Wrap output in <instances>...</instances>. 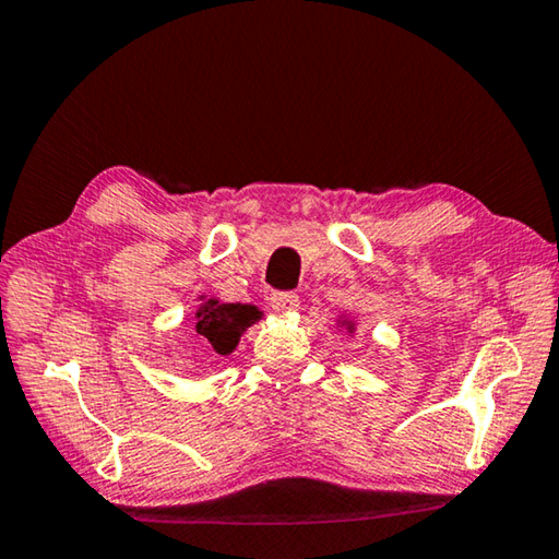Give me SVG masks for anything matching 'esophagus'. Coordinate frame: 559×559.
I'll use <instances>...</instances> for the list:
<instances>
[{
  "label": "esophagus",
  "instance_id": "34e87169",
  "mask_svg": "<svg viewBox=\"0 0 559 559\" xmlns=\"http://www.w3.org/2000/svg\"><path fill=\"white\" fill-rule=\"evenodd\" d=\"M270 305L274 311H277V314H289V311L299 309V297L295 295V292H274V295L270 297Z\"/></svg>",
  "mask_w": 559,
  "mask_h": 559
}]
</instances>
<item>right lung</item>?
Instances as JSON below:
<instances>
[{"label":"right lung","instance_id":"1","mask_svg":"<svg viewBox=\"0 0 559 559\" xmlns=\"http://www.w3.org/2000/svg\"><path fill=\"white\" fill-rule=\"evenodd\" d=\"M262 317V311L252 305H221L218 299H209L195 311V334L209 341L215 354L228 356L238 346L240 334Z\"/></svg>","mask_w":559,"mask_h":559}]
</instances>
